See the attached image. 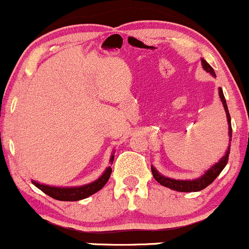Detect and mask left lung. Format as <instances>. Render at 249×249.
<instances>
[{
	"label": "left lung",
	"instance_id": "8db88e82",
	"mask_svg": "<svg viewBox=\"0 0 249 249\" xmlns=\"http://www.w3.org/2000/svg\"><path fill=\"white\" fill-rule=\"evenodd\" d=\"M200 63H202L203 70L207 71L208 73H210L213 77H216L215 71L213 69L211 68L209 64L207 63L204 59H200ZM218 95H220L221 102L223 104L224 111H226L227 115V122H228V135H229V143L228 147H227V151L224 153V156L218 160L216 164H213L210 168H208L204 173L198 178L195 179H185V180H181V179H173V178H168L166 176L161 175L159 171L157 170L156 167L152 165L151 170L152 173H153V177L158 183L161 184L162 186H166V188L175 190V191H179V192H197L200 191V190L205 189L208 185H210L217 176L220 175L224 167H226L227 162H228V158H229V152H231V115H229L228 111V107H227V102L226 98H224L223 91H222L221 88H218Z\"/></svg>",
	"mask_w": 249,
	"mask_h": 249
}]
</instances>
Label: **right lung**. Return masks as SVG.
<instances>
[{"mask_svg": "<svg viewBox=\"0 0 249 249\" xmlns=\"http://www.w3.org/2000/svg\"><path fill=\"white\" fill-rule=\"evenodd\" d=\"M114 153L113 151L111 153L110 165L114 161ZM111 175V167L108 166L106 168V171L100 176L96 180L91 181L89 184H85V185L81 186H51L46 185V184H41L36 180H32V183L36 186V188L41 190L42 192H45L46 195H49L52 198L58 199V200H64V202H73V200H81L84 198H88L91 195L96 194L97 191H100L107 184V181L109 180Z\"/></svg>", "mask_w": 249, "mask_h": 249, "instance_id": "obj_1", "label": "right lung"}]
</instances>
